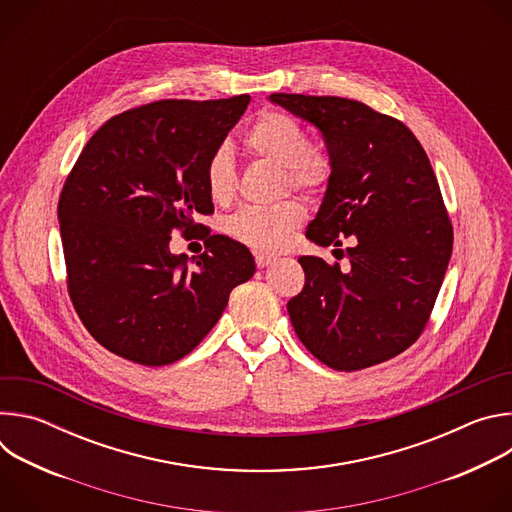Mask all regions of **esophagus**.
I'll use <instances>...</instances> for the list:
<instances>
[{"instance_id": "obj_1", "label": "esophagus", "mask_w": 512, "mask_h": 512, "mask_svg": "<svg viewBox=\"0 0 512 512\" xmlns=\"http://www.w3.org/2000/svg\"><path fill=\"white\" fill-rule=\"evenodd\" d=\"M273 259H275V257H273V255H267V253H257V255H255V263H257L259 269L267 267Z\"/></svg>"}]
</instances>
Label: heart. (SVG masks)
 <instances>
[{"instance_id":"b5f03b06","label":"heart","mask_w":512,"mask_h":512,"mask_svg":"<svg viewBox=\"0 0 512 512\" xmlns=\"http://www.w3.org/2000/svg\"><path fill=\"white\" fill-rule=\"evenodd\" d=\"M245 150L259 160H267L281 170V186L316 194L326 188L332 176L330 156L308 143L306 129L281 111H263L243 135ZM208 196L225 204L235 196L237 170L229 150L218 148L204 166ZM304 208L296 200H281L273 206H247L237 212L231 223V235L259 251H275L285 235L302 225Z\"/></svg>"}]
</instances>
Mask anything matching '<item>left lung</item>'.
Returning <instances> with one entry per match:
<instances>
[{
	"label": "left lung",
	"instance_id": "obj_1",
	"mask_svg": "<svg viewBox=\"0 0 512 512\" xmlns=\"http://www.w3.org/2000/svg\"><path fill=\"white\" fill-rule=\"evenodd\" d=\"M322 133L332 176L306 237L346 249L350 267L300 257L304 289L287 302L302 344L334 371H360L423 332L452 257L454 231L421 143L399 119L342 97L273 93Z\"/></svg>",
	"mask_w": 512,
	"mask_h": 512
}]
</instances>
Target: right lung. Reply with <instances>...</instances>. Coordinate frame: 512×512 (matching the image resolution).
<instances>
[{"label": "right lung", "mask_w": 512, "mask_h": 512, "mask_svg": "<svg viewBox=\"0 0 512 512\" xmlns=\"http://www.w3.org/2000/svg\"><path fill=\"white\" fill-rule=\"evenodd\" d=\"M251 97L168 99L111 117L87 141L58 200L68 296L91 336L117 356L164 367L192 352L255 273L249 249L210 235L204 166ZM203 233L187 265L171 233Z\"/></svg>", "instance_id": "add662e5"}]
</instances>
